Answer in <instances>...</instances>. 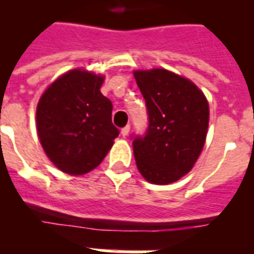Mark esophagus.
<instances>
[{
  "label": "esophagus",
  "mask_w": 254,
  "mask_h": 254,
  "mask_svg": "<svg viewBox=\"0 0 254 254\" xmlns=\"http://www.w3.org/2000/svg\"><path fill=\"white\" fill-rule=\"evenodd\" d=\"M129 129H131L129 125H127V126H126V127H123V128H122L121 132H122V135H123V137H126V136H127V135H128Z\"/></svg>",
  "instance_id": "34e87169"
}]
</instances>
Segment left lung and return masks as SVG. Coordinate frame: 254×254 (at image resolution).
<instances>
[{
  "instance_id": "left-lung-1",
  "label": "left lung",
  "mask_w": 254,
  "mask_h": 254,
  "mask_svg": "<svg viewBox=\"0 0 254 254\" xmlns=\"http://www.w3.org/2000/svg\"><path fill=\"white\" fill-rule=\"evenodd\" d=\"M133 75L148 115L144 135L131 136L137 170L152 184H170L188 174L201 152L208 102L196 84L164 68Z\"/></svg>"
}]
</instances>
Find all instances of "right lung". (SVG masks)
Returning a JSON list of instances; mask_svg holds the SVG:
<instances>
[{"instance_id": "obj_1", "label": "right lung", "mask_w": 254, "mask_h": 254, "mask_svg": "<svg viewBox=\"0 0 254 254\" xmlns=\"http://www.w3.org/2000/svg\"><path fill=\"white\" fill-rule=\"evenodd\" d=\"M103 76L71 70L50 84L37 106V131L49 159L61 171L83 175L105 159L119 129L113 103L100 92Z\"/></svg>"}]
</instances>
